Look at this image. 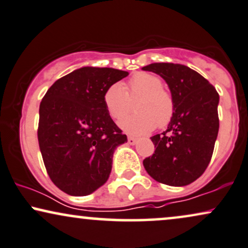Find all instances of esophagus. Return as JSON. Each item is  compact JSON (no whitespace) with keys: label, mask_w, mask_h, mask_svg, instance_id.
<instances>
[{"label":"esophagus","mask_w":248,"mask_h":248,"mask_svg":"<svg viewBox=\"0 0 248 248\" xmlns=\"http://www.w3.org/2000/svg\"><path fill=\"white\" fill-rule=\"evenodd\" d=\"M137 142V139H135L133 136H129L128 137V144H130V145H135Z\"/></svg>","instance_id":"34e87169"}]
</instances>
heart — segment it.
<instances>
[{"label":"heart","mask_w":248,"mask_h":248,"mask_svg":"<svg viewBox=\"0 0 248 248\" xmlns=\"http://www.w3.org/2000/svg\"><path fill=\"white\" fill-rule=\"evenodd\" d=\"M137 113L121 120L120 127L131 135H142L155 128L165 127L173 119L175 102L170 92L164 88L158 75L140 72L130 78L126 88L121 83H113L105 90L104 105L109 117L120 120L129 113L136 102Z\"/></svg>","instance_id":"obj_1"}]
</instances>
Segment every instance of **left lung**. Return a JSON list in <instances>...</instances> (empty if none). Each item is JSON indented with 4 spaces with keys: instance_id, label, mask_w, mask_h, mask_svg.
<instances>
[{
    "instance_id": "1",
    "label": "left lung",
    "mask_w": 248,
    "mask_h": 248,
    "mask_svg": "<svg viewBox=\"0 0 248 248\" xmlns=\"http://www.w3.org/2000/svg\"><path fill=\"white\" fill-rule=\"evenodd\" d=\"M167 82L175 112L167 130L155 135V153L143 160L147 174L159 183L184 186L199 178L211 161L218 121V93L198 72L173 62L143 67Z\"/></svg>"
}]
</instances>
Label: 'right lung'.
<instances>
[{"instance_id": "add662e5", "label": "right lung", "mask_w": 248, "mask_h": 248, "mask_svg": "<svg viewBox=\"0 0 248 248\" xmlns=\"http://www.w3.org/2000/svg\"><path fill=\"white\" fill-rule=\"evenodd\" d=\"M129 74L81 67L58 79L40 104V151L50 180L70 196H87L108 181L115 147L127 142L106 111L105 90Z\"/></svg>"}]
</instances>
